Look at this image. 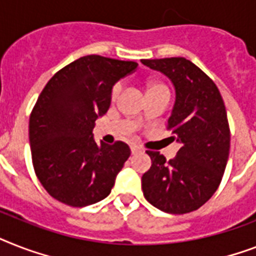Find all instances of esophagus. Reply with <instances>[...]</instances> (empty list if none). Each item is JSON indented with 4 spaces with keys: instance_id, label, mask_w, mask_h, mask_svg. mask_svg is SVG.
<instances>
[{
    "instance_id": "1",
    "label": "esophagus",
    "mask_w": 256,
    "mask_h": 256,
    "mask_svg": "<svg viewBox=\"0 0 256 256\" xmlns=\"http://www.w3.org/2000/svg\"><path fill=\"white\" fill-rule=\"evenodd\" d=\"M140 151H142V148H140V147H139V146H135V144H132V155H135V154L140 152Z\"/></svg>"
}]
</instances>
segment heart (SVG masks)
Instances as JSON below:
<instances>
[{"label": "heart", "instance_id": "b5f03b06", "mask_svg": "<svg viewBox=\"0 0 256 256\" xmlns=\"http://www.w3.org/2000/svg\"><path fill=\"white\" fill-rule=\"evenodd\" d=\"M146 90H147V94H151V93H155V92H160V90H168L167 85L162 82L159 80H148L146 81ZM121 92V84L117 82V84L113 85V88H112V100H116L118 97Z\"/></svg>", "mask_w": 256, "mask_h": 256}]
</instances>
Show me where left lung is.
<instances>
[{"label": "left lung", "mask_w": 256, "mask_h": 256, "mask_svg": "<svg viewBox=\"0 0 256 256\" xmlns=\"http://www.w3.org/2000/svg\"><path fill=\"white\" fill-rule=\"evenodd\" d=\"M142 63L171 78L175 106L168 120L172 140L180 143L174 159L146 151L151 167L142 176L143 194L166 213L197 210L221 184L230 151L228 114L217 85L186 58L142 59Z\"/></svg>", "instance_id": "left-lung-1"}]
</instances>
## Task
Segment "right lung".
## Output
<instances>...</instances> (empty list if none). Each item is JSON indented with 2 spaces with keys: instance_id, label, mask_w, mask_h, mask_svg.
I'll return each mask as SVG.
<instances>
[{
  "instance_id": "add662e5",
  "label": "right lung",
  "mask_w": 256,
  "mask_h": 256,
  "mask_svg": "<svg viewBox=\"0 0 256 256\" xmlns=\"http://www.w3.org/2000/svg\"><path fill=\"white\" fill-rule=\"evenodd\" d=\"M138 63L86 55L58 70L35 102L28 122L35 175L55 200L74 208L109 196L130 147L97 144L96 120L106 113L112 88Z\"/></svg>"
}]
</instances>
